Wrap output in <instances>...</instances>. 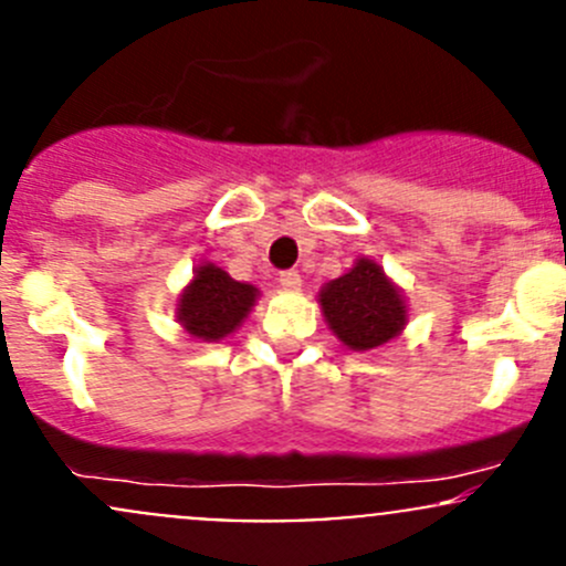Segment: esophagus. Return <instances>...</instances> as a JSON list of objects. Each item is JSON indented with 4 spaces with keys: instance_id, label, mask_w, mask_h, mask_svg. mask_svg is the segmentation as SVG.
Segmentation results:
<instances>
[{
    "instance_id": "esophagus-1",
    "label": "esophagus",
    "mask_w": 566,
    "mask_h": 566,
    "mask_svg": "<svg viewBox=\"0 0 566 566\" xmlns=\"http://www.w3.org/2000/svg\"><path fill=\"white\" fill-rule=\"evenodd\" d=\"M279 284H282L284 290H298L301 287V273L298 271H282V276H279Z\"/></svg>"
}]
</instances>
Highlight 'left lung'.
Returning a JSON list of instances; mask_svg holds the SVG:
<instances>
[{
  "label": "left lung",
  "instance_id": "1",
  "mask_svg": "<svg viewBox=\"0 0 566 566\" xmlns=\"http://www.w3.org/2000/svg\"><path fill=\"white\" fill-rule=\"evenodd\" d=\"M319 306L334 334L353 350L386 345L405 325L402 295L380 265L364 256L319 290Z\"/></svg>",
  "mask_w": 566,
  "mask_h": 566
}]
</instances>
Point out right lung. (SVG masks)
I'll list each match as a JSON object with an SVG mask.
<instances>
[{
    "mask_svg": "<svg viewBox=\"0 0 566 566\" xmlns=\"http://www.w3.org/2000/svg\"><path fill=\"white\" fill-rule=\"evenodd\" d=\"M254 298L256 290L251 284L235 282V279H230V273L205 262L197 268L186 293L180 295L177 319L197 339H224L249 315Z\"/></svg>",
    "mask_w": 566,
    "mask_h": 566,
    "instance_id": "1",
    "label": "right lung"
}]
</instances>
